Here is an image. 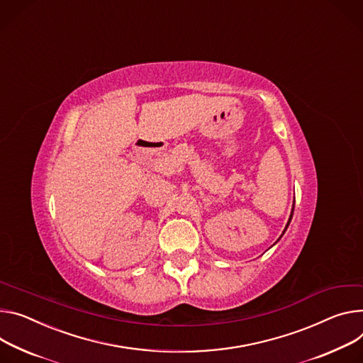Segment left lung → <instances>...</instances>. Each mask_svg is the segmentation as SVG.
<instances>
[{"label":"left lung","instance_id":"obj_1","mask_svg":"<svg viewBox=\"0 0 363 363\" xmlns=\"http://www.w3.org/2000/svg\"><path fill=\"white\" fill-rule=\"evenodd\" d=\"M292 214H294V207H292V211H291V216H289V220H288V223H286V225H285V230H286V227L289 225V223H291V218H292ZM285 230H284V233H285ZM282 233V235H284Z\"/></svg>","mask_w":363,"mask_h":363}]
</instances>
